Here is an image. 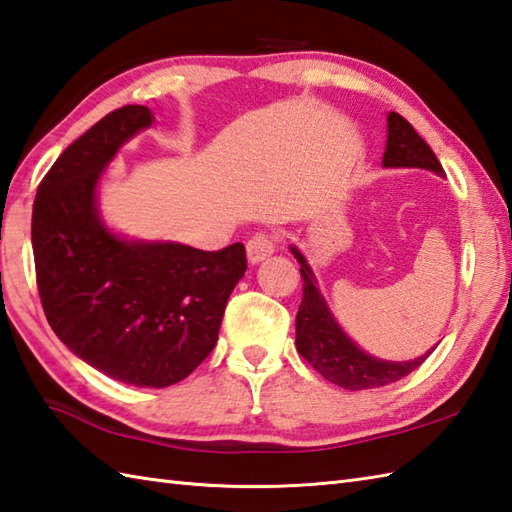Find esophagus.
Listing matches in <instances>:
<instances>
[{"label":"esophagus","instance_id":"obj_1","mask_svg":"<svg viewBox=\"0 0 512 512\" xmlns=\"http://www.w3.org/2000/svg\"><path fill=\"white\" fill-rule=\"evenodd\" d=\"M245 249H247L249 263L258 265V263H263L267 256L276 252V238L267 236V234H256L254 238H249Z\"/></svg>","mask_w":512,"mask_h":512}]
</instances>
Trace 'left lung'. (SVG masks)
Returning <instances> with one entry per match:
<instances>
[{
  "mask_svg": "<svg viewBox=\"0 0 512 512\" xmlns=\"http://www.w3.org/2000/svg\"><path fill=\"white\" fill-rule=\"evenodd\" d=\"M385 168H425L436 175L442 166L429 144L420 138L416 129L396 111L388 113V142L383 153ZM298 258L302 276V302L295 315V348L311 366L344 390H372L390 385L414 372L434 348L410 361H385L368 355L344 333L335 315L328 309L324 295L317 287L311 265L295 245L289 247Z\"/></svg>",
  "mask_w": 512,
  "mask_h": 512,
  "instance_id": "8db88e82",
  "label": "left lung"
}]
</instances>
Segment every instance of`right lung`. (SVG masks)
<instances>
[{"label": "right lung", "mask_w": 512, "mask_h": 512, "mask_svg": "<svg viewBox=\"0 0 512 512\" xmlns=\"http://www.w3.org/2000/svg\"><path fill=\"white\" fill-rule=\"evenodd\" d=\"M153 122L142 105L111 111L61 153L32 208L37 287L52 331L78 359L138 388L173 385L210 355L247 269L243 243L201 252L120 236L102 221V170Z\"/></svg>", "instance_id": "1"}]
</instances>
